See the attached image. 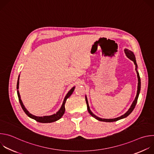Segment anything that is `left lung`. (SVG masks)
Instances as JSON below:
<instances>
[{"label":"left lung","mask_w":154,"mask_h":154,"mask_svg":"<svg viewBox=\"0 0 154 154\" xmlns=\"http://www.w3.org/2000/svg\"><path fill=\"white\" fill-rule=\"evenodd\" d=\"M124 52H125V54L126 55V56L130 59L131 60V61H133L134 62V64L136 66V71H137V77H138V90H137V96L135 97V100H134L132 104H131L130 108L128 109V110L123 115L118 117V118H114V119H102V118H100L97 116H96L95 115H94L91 111L90 110V106H89V105H88V100H87V98H86V96L85 97V100H86V104H87V109H88V111L89 113L93 116L94 117V118H96V119L100 121H103V122H115V121H117L119 119H123V118H126L127 116H128L131 112H132V111L134 110V109L135 108V106H136V104L137 103V100H138V96H139V94H140V90H141V79H140V75H139V73L137 71V62H136V58H135V55L134 54L128 50V49H125L124 50Z\"/></svg>","instance_id":"1"}]
</instances>
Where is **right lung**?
I'll return each mask as SVG.
<instances>
[{
	"instance_id": "1",
	"label": "right lung",
	"mask_w": 154,
	"mask_h": 154,
	"mask_svg": "<svg viewBox=\"0 0 154 154\" xmlns=\"http://www.w3.org/2000/svg\"><path fill=\"white\" fill-rule=\"evenodd\" d=\"M19 75L18 77V79H17V96H18V98H19V101L20 102V104L21 105V107L22 108H23V109L24 110V112L26 113V114L29 116L30 117V118L32 119H35V121L39 122H41V123H50V122H55L58 119H60L62 116L63 115H64V112H65V106H64V105H65V103H66V101L68 97H69V96L72 94L73 91H74V89H75V86H74L73 88H72L70 90V91L68 93V94H66V96H65L64 99V100H63V104L60 108V109H59V110L55 113V114H54L52 115H51V116H35L33 115H32L31 113H30L27 109L26 108V107L24 106L23 102H22L21 99H20V94H19V92L18 91V89H19Z\"/></svg>"
}]
</instances>
